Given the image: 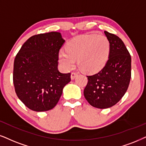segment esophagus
Wrapping results in <instances>:
<instances>
[{
	"mask_svg": "<svg viewBox=\"0 0 146 146\" xmlns=\"http://www.w3.org/2000/svg\"><path fill=\"white\" fill-rule=\"evenodd\" d=\"M77 75V73H75V72H72L71 74V78L72 80H73V79H74L75 77H76Z\"/></svg>",
	"mask_w": 146,
	"mask_h": 146,
	"instance_id": "esophagus-1",
	"label": "esophagus"
}]
</instances>
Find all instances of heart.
<instances>
[{
    "label": "heart",
    "mask_w": 146,
    "mask_h": 146,
    "mask_svg": "<svg viewBox=\"0 0 146 146\" xmlns=\"http://www.w3.org/2000/svg\"><path fill=\"white\" fill-rule=\"evenodd\" d=\"M110 52V42L103 35H85L71 40L66 50L61 49L58 58L62 67L70 71L75 65L86 73H96L106 64Z\"/></svg>",
    "instance_id": "b5f03b06"
}]
</instances>
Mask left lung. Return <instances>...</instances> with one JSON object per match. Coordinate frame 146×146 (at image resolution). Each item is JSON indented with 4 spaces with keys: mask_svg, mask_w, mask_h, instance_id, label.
<instances>
[{
    "mask_svg": "<svg viewBox=\"0 0 146 146\" xmlns=\"http://www.w3.org/2000/svg\"><path fill=\"white\" fill-rule=\"evenodd\" d=\"M110 42L108 59L96 74L88 77L84 96L95 108H108L115 105L126 93L131 76V58L122 40L104 31Z\"/></svg>",
    "mask_w": 146,
    "mask_h": 146,
    "instance_id": "1",
    "label": "left lung"
}]
</instances>
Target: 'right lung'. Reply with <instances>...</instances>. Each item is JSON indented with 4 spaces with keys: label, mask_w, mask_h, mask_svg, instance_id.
<instances>
[{
    "label": "right lung",
    "mask_w": 146,
    "mask_h": 146,
    "mask_svg": "<svg viewBox=\"0 0 146 146\" xmlns=\"http://www.w3.org/2000/svg\"><path fill=\"white\" fill-rule=\"evenodd\" d=\"M65 42L59 32L33 36L22 46L14 60L13 84L17 96L29 109H52L71 82V73L58 69V52Z\"/></svg>",
    "instance_id": "right-lung-1"
}]
</instances>
